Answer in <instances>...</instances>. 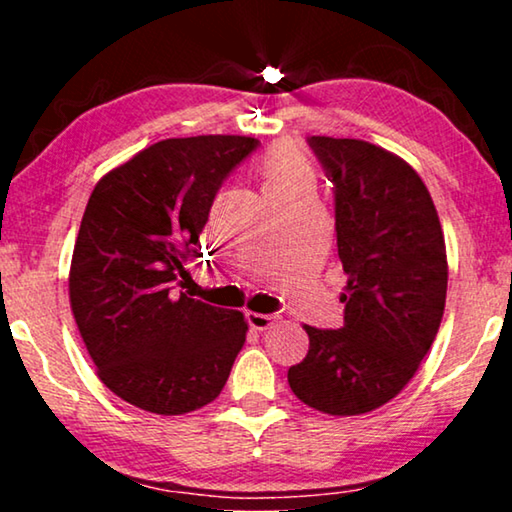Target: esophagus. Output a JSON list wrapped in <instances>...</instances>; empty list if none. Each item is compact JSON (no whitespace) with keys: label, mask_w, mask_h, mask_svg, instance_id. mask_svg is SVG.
<instances>
[{"label":"esophagus","mask_w":512,"mask_h":512,"mask_svg":"<svg viewBox=\"0 0 512 512\" xmlns=\"http://www.w3.org/2000/svg\"><path fill=\"white\" fill-rule=\"evenodd\" d=\"M246 320H248L250 327L262 332V329H266L268 325L273 323V316L271 314H257V311H246Z\"/></svg>","instance_id":"obj_1"}]
</instances>
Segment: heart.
<instances>
[{
  "mask_svg": "<svg viewBox=\"0 0 512 512\" xmlns=\"http://www.w3.org/2000/svg\"><path fill=\"white\" fill-rule=\"evenodd\" d=\"M259 173H262L264 180V192L291 185H311V171L307 162L291 146H277V149L268 151L262 164H259Z\"/></svg>",
  "mask_w": 512,
  "mask_h": 512,
  "instance_id": "b5f03b06",
  "label": "heart"
}]
</instances>
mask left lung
Segmentation results:
<instances>
[{
	"label": "left lung",
	"instance_id": "8db88e82",
	"mask_svg": "<svg viewBox=\"0 0 512 512\" xmlns=\"http://www.w3.org/2000/svg\"><path fill=\"white\" fill-rule=\"evenodd\" d=\"M307 142L334 189L348 287L343 327L305 325L309 352L289 368V386L311 409L361 415L409 384L436 339L447 296L445 237L411 164L363 140Z\"/></svg>",
	"mask_w": 512,
	"mask_h": 512
}]
</instances>
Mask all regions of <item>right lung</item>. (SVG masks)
<instances>
[{
	"label": "right lung",
	"instance_id": "obj_1",
	"mask_svg": "<svg viewBox=\"0 0 512 512\" xmlns=\"http://www.w3.org/2000/svg\"><path fill=\"white\" fill-rule=\"evenodd\" d=\"M259 146L244 135L162 140L103 176L85 207L69 302L99 379L121 400L183 415L223 391L248 325L176 291L214 196Z\"/></svg>",
	"mask_w": 512,
	"mask_h": 512
}]
</instances>
